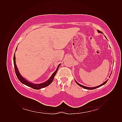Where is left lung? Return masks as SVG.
Returning <instances> with one entry per match:
<instances>
[{
	"mask_svg": "<svg viewBox=\"0 0 122 122\" xmlns=\"http://www.w3.org/2000/svg\"><path fill=\"white\" fill-rule=\"evenodd\" d=\"M97 32H98V33H101V32H102L101 31H99V30H97ZM105 38L107 39V37H105ZM109 77H110V76ZM75 81H76V83L77 85H79L80 86H81V87H83V88H84V89H87V90H94V89H97V88H98V87H100V86H102V85H104L105 84L107 83V82L108 80H107V81H105L104 83H102V84H101V85H98V86H95V87H87V86H84V85H81V84H79V83H77V82L76 81V80H75Z\"/></svg>",
	"mask_w": 122,
	"mask_h": 122,
	"instance_id": "left-lung-1",
	"label": "left lung"
}]
</instances>
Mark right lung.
<instances>
[{
	"mask_svg": "<svg viewBox=\"0 0 122 122\" xmlns=\"http://www.w3.org/2000/svg\"><path fill=\"white\" fill-rule=\"evenodd\" d=\"M17 50V48L15 49V50ZM15 53L14 54V67H15V74L18 77V80L21 82L22 83L24 84L27 85L28 86H29L30 87L32 88L33 89L35 90H40L42 88H44L46 86H48V85H50L52 82L53 80L54 79V76H56V74L57 72V71L58 70L60 66V64H59L58 67H57V69H56V70L53 72V73L51 75V76H50V78H49L47 81H46L45 82L42 83H40V84H35L33 83H31V82H29L27 81V80H25L24 77H23L21 74H20V72H19V70H18V69L17 68V66H16V64H15Z\"/></svg>",
	"mask_w": 122,
	"mask_h": 122,
	"instance_id": "obj_1",
	"label": "right lung"
}]
</instances>
